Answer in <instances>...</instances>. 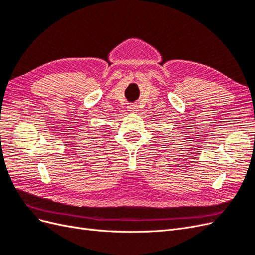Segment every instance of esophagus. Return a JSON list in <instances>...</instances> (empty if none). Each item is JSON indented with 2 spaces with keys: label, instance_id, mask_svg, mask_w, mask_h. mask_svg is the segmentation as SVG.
<instances>
[{
  "label": "esophagus",
  "instance_id": "34e87169",
  "mask_svg": "<svg viewBox=\"0 0 255 255\" xmlns=\"http://www.w3.org/2000/svg\"><path fill=\"white\" fill-rule=\"evenodd\" d=\"M137 110H138V109H137V106H136L135 104L128 105V111H129V112H133V113H134V112H137Z\"/></svg>",
  "mask_w": 255,
  "mask_h": 255
}]
</instances>
